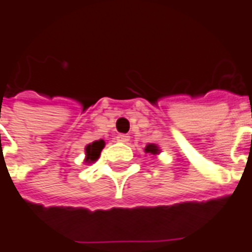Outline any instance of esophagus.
<instances>
[{"label": "esophagus", "mask_w": 252, "mask_h": 252, "mask_svg": "<svg viewBox=\"0 0 252 252\" xmlns=\"http://www.w3.org/2000/svg\"><path fill=\"white\" fill-rule=\"evenodd\" d=\"M116 140L119 141V143H127L130 140V137L127 134H118L116 136Z\"/></svg>", "instance_id": "34e87169"}]
</instances>
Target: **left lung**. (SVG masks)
I'll use <instances>...</instances> for the list:
<instances>
[{
	"mask_svg": "<svg viewBox=\"0 0 252 252\" xmlns=\"http://www.w3.org/2000/svg\"><path fill=\"white\" fill-rule=\"evenodd\" d=\"M144 151H145L147 154H152V155H158V154H160V148H159L156 144H147V147L144 148Z\"/></svg>",
	"mask_w": 252,
	"mask_h": 252,
	"instance_id": "1",
	"label": "left lung"
}]
</instances>
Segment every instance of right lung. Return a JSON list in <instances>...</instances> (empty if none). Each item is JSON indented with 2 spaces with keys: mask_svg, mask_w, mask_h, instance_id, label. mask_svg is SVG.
Here are the masks:
<instances>
[{
  "mask_svg": "<svg viewBox=\"0 0 252 252\" xmlns=\"http://www.w3.org/2000/svg\"><path fill=\"white\" fill-rule=\"evenodd\" d=\"M105 147V141L104 140H97V141H93L86 145L85 148V163H93L96 162L97 159L100 158V154L101 151Z\"/></svg>",
  "mask_w": 252,
  "mask_h": 252,
  "instance_id": "1",
  "label": "right lung"
}]
</instances>
